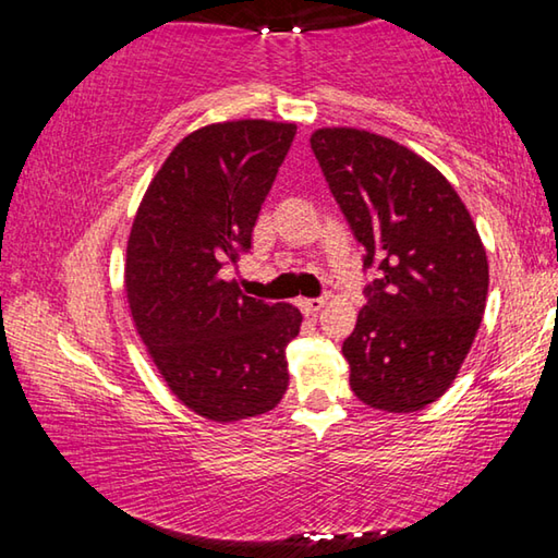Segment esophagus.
<instances>
[{
    "label": "esophagus",
    "mask_w": 558,
    "mask_h": 558,
    "mask_svg": "<svg viewBox=\"0 0 558 558\" xmlns=\"http://www.w3.org/2000/svg\"><path fill=\"white\" fill-rule=\"evenodd\" d=\"M298 305H300V310H302V313H305L307 317H315V315L319 313V310L325 307V300H323V298H302V300L298 302Z\"/></svg>",
    "instance_id": "1"
}]
</instances>
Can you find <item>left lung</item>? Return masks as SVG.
Segmentation results:
<instances>
[{"instance_id": "1", "label": "left lung", "mask_w": 558, "mask_h": 558, "mask_svg": "<svg viewBox=\"0 0 558 558\" xmlns=\"http://www.w3.org/2000/svg\"><path fill=\"white\" fill-rule=\"evenodd\" d=\"M364 266L381 280L342 344L349 386L369 409L415 413L456 381L483 323L489 266L460 194L389 137L319 128L310 137Z\"/></svg>"}]
</instances>
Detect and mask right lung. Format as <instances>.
I'll use <instances>...</instances> for the list:
<instances>
[{"instance_id":"obj_1","label":"right lung","mask_w":558,"mask_h":558,"mask_svg":"<svg viewBox=\"0 0 558 558\" xmlns=\"http://www.w3.org/2000/svg\"><path fill=\"white\" fill-rule=\"evenodd\" d=\"M295 132V122L253 118L189 132L132 221V323L169 391L206 421L268 413L288 391L286 347L300 332V310L243 295L221 268L248 253Z\"/></svg>"}]
</instances>
